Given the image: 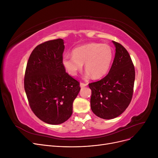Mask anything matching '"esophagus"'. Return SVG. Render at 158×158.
Masks as SVG:
<instances>
[{"label":"esophagus","mask_w":158,"mask_h":158,"mask_svg":"<svg viewBox=\"0 0 158 158\" xmlns=\"http://www.w3.org/2000/svg\"><path fill=\"white\" fill-rule=\"evenodd\" d=\"M87 85V84H84V83H82V82H81L80 84V86L81 87V88H84V87H85Z\"/></svg>","instance_id":"obj_1"}]
</instances>
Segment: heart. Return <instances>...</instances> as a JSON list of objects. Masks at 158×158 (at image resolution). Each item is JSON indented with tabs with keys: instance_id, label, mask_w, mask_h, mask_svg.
<instances>
[{
	"instance_id": "heart-1",
	"label": "heart",
	"mask_w": 158,
	"mask_h": 158,
	"mask_svg": "<svg viewBox=\"0 0 158 158\" xmlns=\"http://www.w3.org/2000/svg\"><path fill=\"white\" fill-rule=\"evenodd\" d=\"M73 55H64L62 63L71 76H76L82 70L83 63L86 69L85 76L91 75L94 78H99L108 72L113 60V51L106 44L89 43L76 47Z\"/></svg>"
}]
</instances>
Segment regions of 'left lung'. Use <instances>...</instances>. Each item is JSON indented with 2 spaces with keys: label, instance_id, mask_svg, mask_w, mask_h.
I'll use <instances>...</instances> for the list:
<instances>
[{
  "label": "left lung",
  "instance_id": "8db88e82",
  "mask_svg": "<svg viewBox=\"0 0 158 158\" xmlns=\"http://www.w3.org/2000/svg\"><path fill=\"white\" fill-rule=\"evenodd\" d=\"M112 42L115 56L108 74L89 84L91 109L103 119L116 118L125 111L131 102L135 79V67L128 51L118 43Z\"/></svg>",
  "mask_w": 158,
  "mask_h": 158
}]
</instances>
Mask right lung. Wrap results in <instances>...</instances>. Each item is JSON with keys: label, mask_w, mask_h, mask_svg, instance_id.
Wrapping results in <instances>:
<instances>
[{"label": "right lung", "mask_w": 158, "mask_h": 158, "mask_svg": "<svg viewBox=\"0 0 158 158\" xmlns=\"http://www.w3.org/2000/svg\"><path fill=\"white\" fill-rule=\"evenodd\" d=\"M64 40L46 41L33 49L25 73L24 89L30 106L40 120L63 123L73 114V103L80 90L77 80L62 63Z\"/></svg>", "instance_id": "1"}]
</instances>
